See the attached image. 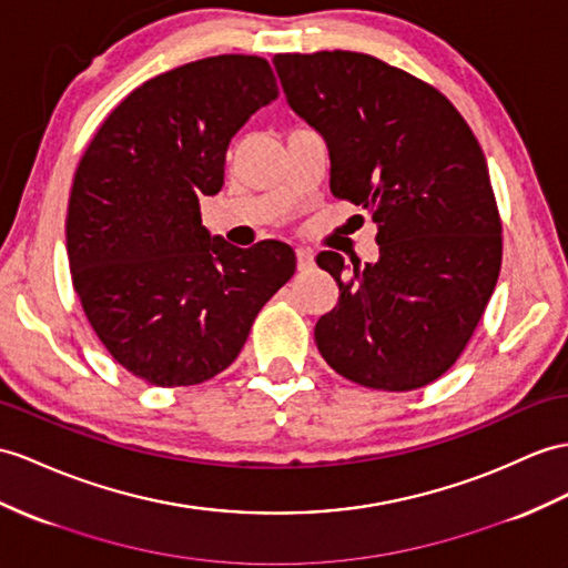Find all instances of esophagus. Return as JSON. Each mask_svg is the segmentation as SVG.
Listing matches in <instances>:
<instances>
[{"label": "esophagus", "mask_w": 568, "mask_h": 568, "mask_svg": "<svg viewBox=\"0 0 568 568\" xmlns=\"http://www.w3.org/2000/svg\"><path fill=\"white\" fill-rule=\"evenodd\" d=\"M296 262H298L301 272L313 270V253L308 251V247H296Z\"/></svg>", "instance_id": "1"}]
</instances>
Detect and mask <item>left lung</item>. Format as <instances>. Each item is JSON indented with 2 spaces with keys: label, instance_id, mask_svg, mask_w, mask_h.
Here are the masks:
<instances>
[{
  "label": "left lung",
  "instance_id": "obj_1",
  "mask_svg": "<svg viewBox=\"0 0 568 568\" xmlns=\"http://www.w3.org/2000/svg\"><path fill=\"white\" fill-rule=\"evenodd\" d=\"M288 105L327 140L329 190L376 221L378 260L347 274L315 342L364 388L417 390L458 362L501 270V216L477 136L444 93L364 52L274 54Z\"/></svg>",
  "mask_w": 568,
  "mask_h": 568
}]
</instances>
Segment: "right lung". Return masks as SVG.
Returning a JSON list of instances; mask_svg holds the SVG:
<instances>
[{"label":"right lung","mask_w":568,"mask_h":568,"mask_svg":"<svg viewBox=\"0 0 568 568\" xmlns=\"http://www.w3.org/2000/svg\"><path fill=\"white\" fill-rule=\"evenodd\" d=\"M267 60L216 54L136 87L81 156L67 257L89 323L120 366L187 388L236 362L260 308L292 280L282 241L236 247L202 226L231 136L276 99Z\"/></svg>","instance_id":"obj_1"}]
</instances>
